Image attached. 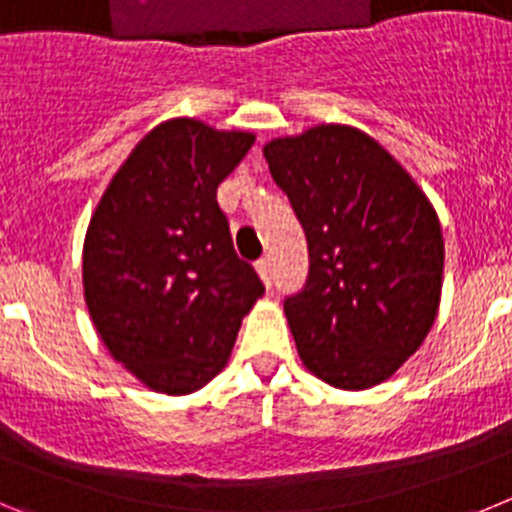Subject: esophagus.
Masks as SVG:
<instances>
[{
	"instance_id": "obj_1",
	"label": "esophagus",
	"mask_w": 512,
	"mask_h": 512,
	"mask_svg": "<svg viewBox=\"0 0 512 512\" xmlns=\"http://www.w3.org/2000/svg\"><path fill=\"white\" fill-rule=\"evenodd\" d=\"M256 271H259V277L264 279L266 287H271V279H274V271H271L269 256H261V259L256 261Z\"/></svg>"
}]
</instances>
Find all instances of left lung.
Here are the masks:
<instances>
[{
    "mask_svg": "<svg viewBox=\"0 0 512 512\" xmlns=\"http://www.w3.org/2000/svg\"><path fill=\"white\" fill-rule=\"evenodd\" d=\"M307 238L305 287L284 300L305 366L341 390L384 382L438 312L441 225L408 171L348 125L264 148Z\"/></svg>",
    "mask_w": 512,
    "mask_h": 512,
    "instance_id": "left-lung-1",
    "label": "left lung"
}]
</instances>
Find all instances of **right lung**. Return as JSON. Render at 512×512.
I'll return each mask as SVG.
<instances>
[{"instance_id":"obj_1","label":"right lung","mask_w":512,"mask_h":512,"mask_svg":"<svg viewBox=\"0 0 512 512\" xmlns=\"http://www.w3.org/2000/svg\"><path fill=\"white\" fill-rule=\"evenodd\" d=\"M253 146L179 117L140 140L84 241V297L120 364L166 395L215 377L264 282L238 259L217 187Z\"/></svg>"}]
</instances>
